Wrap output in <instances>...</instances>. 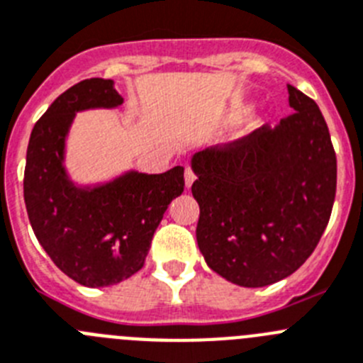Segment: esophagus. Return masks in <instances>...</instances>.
Wrapping results in <instances>:
<instances>
[{
  "instance_id": "obj_1",
  "label": "esophagus",
  "mask_w": 363,
  "mask_h": 363,
  "mask_svg": "<svg viewBox=\"0 0 363 363\" xmlns=\"http://www.w3.org/2000/svg\"><path fill=\"white\" fill-rule=\"evenodd\" d=\"M184 182H186V188H191V184L195 182V174L189 168H186L184 172Z\"/></svg>"
}]
</instances>
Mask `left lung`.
Segmentation results:
<instances>
[{
    "mask_svg": "<svg viewBox=\"0 0 363 363\" xmlns=\"http://www.w3.org/2000/svg\"><path fill=\"white\" fill-rule=\"evenodd\" d=\"M293 116L191 157L197 244L228 282L264 287L318 244L336 194V155L318 104L287 84Z\"/></svg>",
    "mask_w": 363,
    "mask_h": 363,
    "instance_id": "1",
    "label": "left lung"
}]
</instances>
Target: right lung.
<instances>
[{"label":"right lung","instance_id":"obj_1","mask_svg":"<svg viewBox=\"0 0 363 363\" xmlns=\"http://www.w3.org/2000/svg\"><path fill=\"white\" fill-rule=\"evenodd\" d=\"M123 101L112 79L81 81L48 106L27 148L23 194L32 230L52 262L86 287L113 286L141 269L166 208L184 191L182 166L126 169L90 184L70 177L67 139L77 113Z\"/></svg>","mask_w":363,"mask_h":363}]
</instances>
